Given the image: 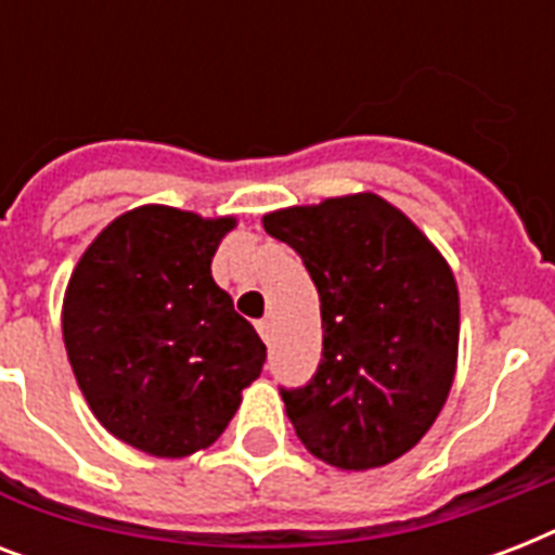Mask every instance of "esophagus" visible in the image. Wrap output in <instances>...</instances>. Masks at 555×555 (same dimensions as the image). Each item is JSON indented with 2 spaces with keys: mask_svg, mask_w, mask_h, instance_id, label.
I'll list each match as a JSON object with an SVG mask.
<instances>
[{
  "mask_svg": "<svg viewBox=\"0 0 555 555\" xmlns=\"http://www.w3.org/2000/svg\"><path fill=\"white\" fill-rule=\"evenodd\" d=\"M256 328H259V337L270 346V339H273V322L261 320V322H256Z\"/></svg>",
  "mask_w": 555,
  "mask_h": 555,
  "instance_id": "34e87169",
  "label": "esophagus"
}]
</instances>
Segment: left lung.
Masks as SVG:
<instances>
[{
	"label": "left lung",
	"instance_id": "8db88e82",
	"mask_svg": "<svg viewBox=\"0 0 555 555\" xmlns=\"http://www.w3.org/2000/svg\"><path fill=\"white\" fill-rule=\"evenodd\" d=\"M261 224L311 273L322 360L279 388L305 449L339 469H374L429 431L455 379L457 285L438 247L374 192L268 212Z\"/></svg>",
	"mask_w": 555,
	"mask_h": 555
}]
</instances>
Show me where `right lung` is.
<instances>
[{
  "label": "right lung",
  "instance_id": "add662e5",
  "mask_svg": "<svg viewBox=\"0 0 555 555\" xmlns=\"http://www.w3.org/2000/svg\"><path fill=\"white\" fill-rule=\"evenodd\" d=\"M235 218L129 209L82 253L63 299L77 386L115 438L155 457L216 443L268 348L212 279Z\"/></svg>",
  "mask_w": 555,
  "mask_h": 555
}]
</instances>
